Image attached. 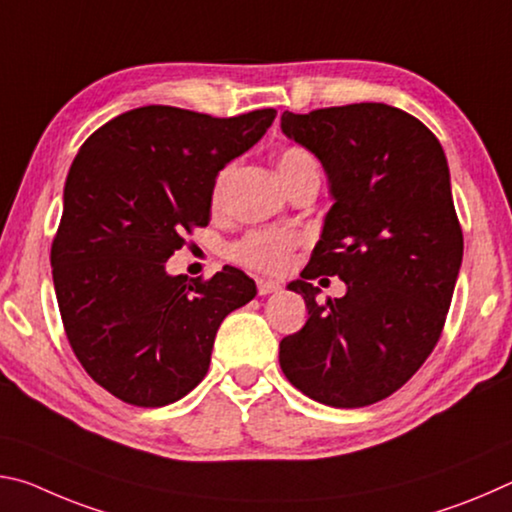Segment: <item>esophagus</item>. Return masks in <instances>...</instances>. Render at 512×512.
Wrapping results in <instances>:
<instances>
[{
	"label": "esophagus",
	"mask_w": 512,
	"mask_h": 512,
	"mask_svg": "<svg viewBox=\"0 0 512 512\" xmlns=\"http://www.w3.org/2000/svg\"><path fill=\"white\" fill-rule=\"evenodd\" d=\"M282 284L275 282V280H257V293L259 296H268V293H275L280 291Z\"/></svg>",
	"instance_id": "1"
}]
</instances>
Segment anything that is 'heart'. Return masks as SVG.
<instances>
[{"label":"heart","instance_id":"b5f03b06","mask_svg":"<svg viewBox=\"0 0 512 512\" xmlns=\"http://www.w3.org/2000/svg\"><path fill=\"white\" fill-rule=\"evenodd\" d=\"M277 171H280L282 183L289 185L302 173L318 171V162L314 155L302 146H287L277 158ZM232 178V169H223L214 183V203L223 201L225 189ZM293 246H296V237L282 230H262L248 235L244 241L235 246V257L241 264L257 271H282L289 264Z\"/></svg>","mask_w":512,"mask_h":512}]
</instances>
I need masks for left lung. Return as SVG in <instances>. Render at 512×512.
I'll return each instance as SVG.
<instances>
[{"mask_svg":"<svg viewBox=\"0 0 512 512\" xmlns=\"http://www.w3.org/2000/svg\"><path fill=\"white\" fill-rule=\"evenodd\" d=\"M282 133L325 169L334 205L302 280L309 320L280 341L298 391L336 409L402 388L436 348L463 262L447 158L420 119L386 103L282 112ZM339 274L343 299L307 283Z\"/></svg>","mask_w":512,"mask_h":512,"instance_id":"obj_1","label":"left lung"}]
</instances>
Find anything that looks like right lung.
<instances>
[{
	"mask_svg": "<svg viewBox=\"0 0 512 512\" xmlns=\"http://www.w3.org/2000/svg\"><path fill=\"white\" fill-rule=\"evenodd\" d=\"M275 115L135 108L94 131L69 167L51 246L58 309L76 359L121 402L153 409L185 397L210 368L223 318L255 298L239 268L201 282L164 262L210 223L219 171Z\"/></svg>",
	"mask_w": 512,
	"mask_h": 512,
	"instance_id": "1",
	"label": "right lung"
}]
</instances>
